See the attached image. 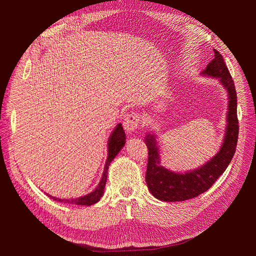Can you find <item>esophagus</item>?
I'll return each mask as SVG.
<instances>
[{
    "instance_id": "1",
    "label": "esophagus",
    "mask_w": 256,
    "mask_h": 256,
    "mask_svg": "<svg viewBox=\"0 0 256 256\" xmlns=\"http://www.w3.org/2000/svg\"><path fill=\"white\" fill-rule=\"evenodd\" d=\"M138 122H140V115L136 112H131L130 114L125 116L122 122V126L128 132H134L138 128Z\"/></svg>"
}]
</instances>
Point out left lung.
Listing matches in <instances>:
<instances>
[{
    "label": "left lung",
    "mask_w": 256,
    "mask_h": 256,
    "mask_svg": "<svg viewBox=\"0 0 256 256\" xmlns=\"http://www.w3.org/2000/svg\"><path fill=\"white\" fill-rule=\"evenodd\" d=\"M214 60L200 74L218 79L228 92V122L219 152L198 168L184 173L174 172L162 166L160 164V147L157 142V136L147 134L145 136L144 141L148 148L145 180L152 194L164 202H182L202 194L226 171L236 152L239 127L235 85L220 52L214 49Z\"/></svg>",
    "instance_id": "obj_1"
}]
</instances>
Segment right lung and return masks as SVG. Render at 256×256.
Segmentation results:
<instances>
[{"instance_id": "obj_1", "label": "right lung", "mask_w": 256, "mask_h": 256, "mask_svg": "<svg viewBox=\"0 0 256 256\" xmlns=\"http://www.w3.org/2000/svg\"><path fill=\"white\" fill-rule=\"evenodd\" d=\"M126 143V134L125 131L122 129V124H118V126L115 127L113 130V132L111 134L109 141H108V157L106 161V166L104 170V174L102 180H100V182L98 184L97 188L95 190H92L88 194L81 196V198H58L56 196H50L56 202H62V203H67L70 205H81V206H90L92 204H96L98 200H100L102 196H104V190L106 187V177H108V170H109V166L112 162V160L118 156V154L120 152V150L124 147Z\"/></svg>"}]
</instances>
